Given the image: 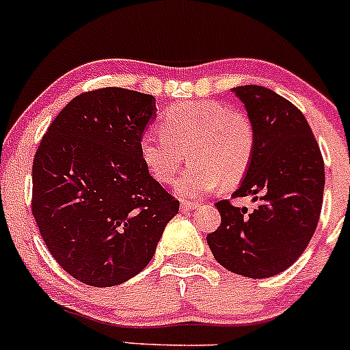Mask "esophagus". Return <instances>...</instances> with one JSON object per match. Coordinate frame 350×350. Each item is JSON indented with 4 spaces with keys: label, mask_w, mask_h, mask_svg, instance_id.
<instances>
[{
    "label": "esophagus",
    "mask_w": 350,
    "mask_h": 350,
    "mask_svg": "<svg viewBox=\"0 0 350 350\" xmlns=\"http://www.w3.org/2000/svg\"><path fill=\"white\" fill-rule=\"evenodd\" d=\"M180 208H182L183 212H190V210L198 208V204H197V202H182Z\"/></svg>",
    "instance_id": "esophagus-1"
}]
</instances>
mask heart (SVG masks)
Masks as SVG:
<instances>
[{"mask_svg":"<svg viewBox=\"0 0 350 350\" xmlns=\"http://www.w3.org/2000/svg\"><path fill=\"white\" fill-rule=\"evenodd\" d=\"M160 130L142 137L140 159L157 182L170 183L187 153L191 163L175 183L180 197H202L220 182L234 187L254 160V123L219 101L176 103L161 116Z\"/></svg>","mask_w":350,"mask_h":350,"instance_id":"1","label":"heart"}]
</instances>
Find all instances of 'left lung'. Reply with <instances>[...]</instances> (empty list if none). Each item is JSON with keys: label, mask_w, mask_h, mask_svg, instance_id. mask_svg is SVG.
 <instances>
[{"label": "left lung", "mask_w": 350, "mask_h": 350, "mask_svg": "<svg viewBox=\"0 0 350 350\" xmlns=\"http://www.w3.org/2000/svg\"><path fill=\"white\" fill-rule=\"evenodd\" d=\"M254 123L252 165L232 197L252 195L254 210L217 202L221 224L206 243L221 267L250 279L288 269L309 245L324 197V160L302 111L265 86L232 88Z\"/></svg>", "instance_id": "1"}]
</instances>
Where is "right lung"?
<instances>
[{
  "mask_svg": "<svg viewBox=\"0 0 350 350\" xmlns=\"http://www.w3.org/2000/svg\"><path fill=\"white\" fill-rule=\"evenodd\" d=\"M152 95L101 88L77 96L48 126L33 160V217L73 279L115 287L148 265L180 202L146 172L142 135Z\"/></svg>",
  "mask_w": 350,
  "mask_h": 350,
  "instance_id": "right-lung-1",
  "label": "right lung"
}]
</instances>
